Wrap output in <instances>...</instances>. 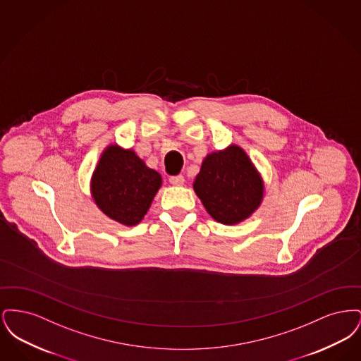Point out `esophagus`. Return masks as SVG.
Here are the masks:
<instances>
[{
	"label": "esophagus",
	"mask_w": 361,
	"mask_h": 361,
	"mask_svg": "<svg viewBox=\"0 0 361 361\" xmlns=\"http://www.w3.org/2000/svg\"><path fill=\"white\" fill-rule=\"evenodd\" d=\"M184 181H185V180H184V176H181V174L169 177V183L173 184V185H183Z\"/></svg>",
	"instance_id": "esophagus-1"
}]
</instances>
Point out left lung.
<instances>
[{"instance_id":"8db88e82","label":"left lung","mask_w":361,"mask_h":361,"mask_svg":"<svg viewBox=\"0 0 361 361\" xmlns=\"http://www.w3.org/2000/svg\"><path fill=\"white\" fill-rule=\"evenodd\" d=\"M193 189L216 222L237 224L261 204L264 183L243 149L231 145L207 155Z\"/></svg>"}]
</instances>
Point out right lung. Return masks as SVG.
<instances>
[{"instance_id":"obj_1","label":"right lung","mask_w":361,"mask_h":361,"mask_svg":"<svg viewBox=\"0 0 361 361\" xmlns=\"http://www.w3.org/2000/svg\"><path fill=\"white\" fill-rule=\"evenodd\" d=\"M162 185L161 174L131 149L111 145L103 152L92 176V197L104 214L124 226H135L152 206Z\"/></svg>"}]
</instances>
